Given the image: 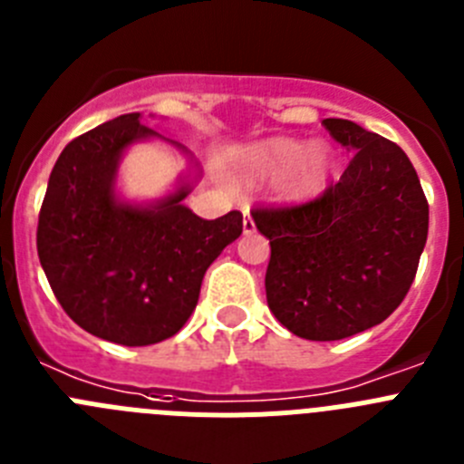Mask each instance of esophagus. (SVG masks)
<instances>
[{"mask_svg": "<svg viewBox=\"0 0 464 464\" xmlns=\"http://www.w3.org/2000/svg\"><path fill=\"white\" fill-rule=\"evenodd\" d=\"M244 232H246V235L256 232V223H253L251 213H248V211H244Z\"/></svg>", "mask_w": 464, "mask_h": 464, "instance_id": "34e87169", "label": "esophagus"}]
</instances>
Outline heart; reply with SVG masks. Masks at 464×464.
Masks as SVG:
<instances>
[{
  "label": "heart",
  "instance_id": "heart-1",
  "mask_svg": "<svg viewBox=\"0 0 464 464\" xmlns=\"http://www.w3.org/2000/svg\"><path fill=\"white\" fill-rule=\"evenodd\" d=\"M332 158L327 146L314 143L306 149L295 139H269L241 155V171L251 181H283L293 197L321 192L330 174Z\"/></svg>",
  "mask_w": 464,
  "mask_h": 464
}]
</instances>
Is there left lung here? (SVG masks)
Instances as JSON below:
<instances>
[{
  "mask_svg": "<svg viewBox=\"0 0 464 464\" xmlns=\"http://www.w3.org/2000/svg\"><path fill=\"white\" fill-rule=\"evenodd\" d=\"M323 125L353 153L342 179L309 202L251 216L272 246L265 290L276 321L302 339L337 342L383 323L407 297L430 208L395 141L342 118Z\"/></svg>",
  "mask_w": 464,
  "mask_h": 464,
  "instance_id": "left-lung-1",
  "label": "left lung"
}]
</instances>
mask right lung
Instances as JSON below:
<instances>
[{
	"mask_svg": "<svg viewBox=\"0 0 464 464\" xmlns=\"http://www.w3.org/2000/svg\"><path fill=\"white\" fill-rule=\"evenodd\" d=\"M146 137L160 134L125 113L69 141L36 227L41 267L64 314L121 346L174 337L195 311L208 265L244 229L239 211L204 220L183 207L188 186L155 207L118 202L121 153Z\"/></svg>",
	"mask_w": 464,
	"mask_h": 464,
	"instance_id": "right-lung-1",
	"label": "right lung"
}]
</instances>
